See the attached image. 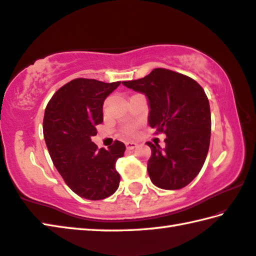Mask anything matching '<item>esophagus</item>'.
<instances>
[{"label":"esophagus","instance_id":"esophagus-1","mask_svg":"<svg viewBox=\"0 0 256 256\" xmlns=\"http://www.w3.org/2000/svg\"><path fill=\"white\" fill-rule=\"evenodd\" d=\"M125 146H126L128 150H133V148H136L138 146V143H136V142H126V143H125Z\"/></svg>","mask_w":256,"mask_h":256}]
</instances>
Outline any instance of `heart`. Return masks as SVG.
Masks as SVG:
<instances>
[{"mask_svg": "<svg viewBox=\"0 0 256 256\" xmlns=\"http://www.w3.org/2000/svg\"><path fill=\"white\" fill-rule=\"evenodd\" d=\"M122 132L125 134V136H133L134 134L136 133V125H133V124H131V125H126V126L123 128Z\"/></svg>", "mask_w": 256, "mask_h": 256, "instance_id": "obj_1", "label": "heart"}]
</instances>
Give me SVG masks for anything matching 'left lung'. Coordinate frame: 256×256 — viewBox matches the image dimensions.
Instances as JSON below:
<instances>
[{
  "mask_svg": "<svg viewBox=\"0 0 256 256\" xmlns=\"http://www.w3.org/2000/svg\"><path fill=\"white\" fill-rule=\"evenodd\" d=\"M122 84L146 95L148 125L156 134L166 136L164 150L146 142L152 151L148 161L151 181L166 190L186 187L202 170L210 142V108L205 90L192 78L164 68Z\"/></svg>",
  "mask_w": 256,
  "mask_h": 256,
  "instance_id": "obj_1",
  "label": "left lung"
}]
</instances>
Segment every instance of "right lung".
Segmentation results:
<instances>
[{"mask_svg": "<svg viewBox=\"0 0 256 256\" xmlns=\"http://www.w3.org/2000/svg\"><path fill=\"white\" fill-rule=\"evenodd\" d=\"M120 84L76 78L54 92L44 110L51 160L68 187L90 200L110 197L120 184L115 164L124 156V143L116 140L106 150L92 141L103 122L104 100Z\"/></svg>", "mask_w": 256, "mask_h": 256, "instance_id": "obj_1", "label": "right lung"}]
</instances>
